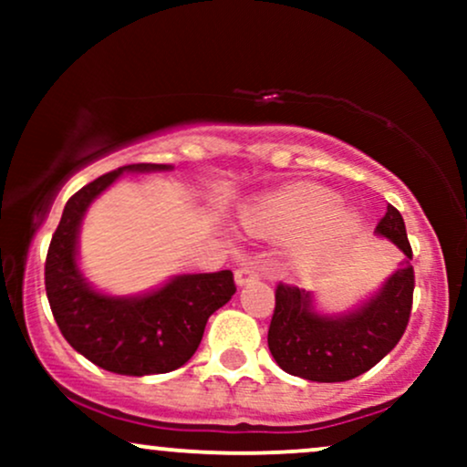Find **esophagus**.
Wrapping results in <instances>:
<instances>
[{"label": "esophagus", "mask_w": 467, "mask_h": 467, "mask_svg": "<svg viewBox=\"0 0 467 467\" xmlns=\"http://www.w3.org/2000/svg\"><path fill=\"white\" fill-rule=\"evenodd\" d=\"M256 278H259V270L252 264H244L234 270V281H237V285H245V283L256 281Z\"/></svg>", "instance_id": "esophagus-1"}]
</instances>
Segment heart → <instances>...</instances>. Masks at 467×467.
<instances>
[{
    "mask_svg": "<svg viewBox=\"0 0 467 467\" xmlns=\"http://www.w3.org/2000/svg\"><path fill=\"white\" fill-rule=\"evenodd\" d=\"M241 223L256 237L292 239L289 261L301 272L334 261L358 233V217L337 206L334 192L307 182L248 203L241 211Z\"/></svg>",
    "mask_w": 467,
    "mask_h": 467,
    "instance_id": "obj_1",
    "label": "heart"
}]
</instances>
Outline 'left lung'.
Wrapping results in <instances>:
<instances>
[{"mask_svg":"<svg viewBox=\"0 0 467 467\" xmlns=\"http://www.w3.org/2000/svg\"><path fill=\"white\" fill-rule=\"evenodd\" d=\"M375 230L393 241L406 259L358 312L327 318L312 312V298L305 289L283 281L276 285L267 347L283 371L312 382H347L373 368L404 336L412 309L415 270L398 208L389 203Z\"/></svg>","mask_w":467,"mask_h":467,"instance_id":"obj_1","label":"left lung"}]
</instances>
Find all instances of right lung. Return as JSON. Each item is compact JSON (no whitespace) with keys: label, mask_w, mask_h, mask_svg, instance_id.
<instances>
[{"label":"right lung","mask_w":467,"mask_h":467,"mask_svg":"<svg viewBox=\"0 0 467 467\" xmlns=\"http://www.w3.org/2000/svg\"><path fill=\"white\" fill-rule=\"evenodd\" d=\"M166 164H130L74 192L63 208L46 256V294L58 329L80 356L120 375L169 373L189 362L213 312L237 292L230 270L182 275L140 298L94 292L77 265L80 219L122 171H162Z\"/></svg>","instance_id":"obj_1"}]
</instances>
